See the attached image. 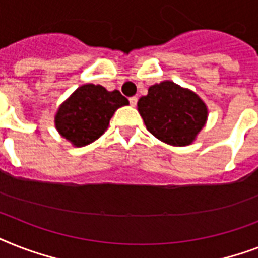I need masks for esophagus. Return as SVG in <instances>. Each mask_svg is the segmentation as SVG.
Here are the masks:
<instances>
[{
    "mask_svg": "<svg viewBox=\"0 0 258 258\" xmlns=\"http://www.w3.org/2000/svg\"><path fill=\"white\" fill-rule=\"evenodd\" d=\"M138 103V97L137 96H133V97H130V104L133 105V107H135Z\"/></svg>",
    "mask_w": 258,
    "mask_h": 258,
    "instance_id": "esophagus-1",
    "label": "esophagus"
}]
</instances>
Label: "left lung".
<instances>
[{"instance_id":"8db88e82","label":"left lung","mask_w":258,"mask_h":258,"mask_svg":"<svg viewBox=\"0 0 258 258\" xmlns=\"http://www.w3.org/2000/svg\"><path fill=\"white\" fill-rule=\"evenodd\" d=\"M146 128L163 143L191 145L208 121V105L194 91L165 80L149 88L138 100Z\"/></svg>"}]
</instances>
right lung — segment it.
Masks as SVG:
<instances>
[{"label":"right lung","mask_w":258,"mask_h":258,"mask_svg":"<svg viewBox=\"0 0 258 258\" xmlns=\"http://www.w3.org/2000/svg\"><path fill=\"white\" fill-rule=\"evenodd\" d=\"M123 105H128V100L117 89L84 84L58 105L54 127L74 147H84L107 131L113 113Z\"/></svg>","instance_id":"add662e5"}]
</instances>
